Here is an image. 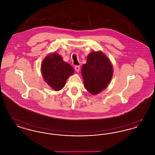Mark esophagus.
I'll return each mask as SVG.
<instances>
[{
	"label": "esophagus",
	"mask_w": 155,
	"mask_h": 155,
	"mask_svg": "<svg viewBox=\"0 0 155 155\" xmlns=\"http://www.w3.org/2000/svg\"><path fill=\"white\" fill-rule=\"evenodd\" d=\"M74 68H75V70L77 72H78V71H80V66H75V67H74Z\"/></svg>",
	"instance_id": "obj_1"
}]
</instances>
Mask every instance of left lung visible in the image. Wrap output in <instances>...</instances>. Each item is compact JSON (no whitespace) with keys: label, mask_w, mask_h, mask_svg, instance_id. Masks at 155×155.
Masks as SVG:
<instances>
[{"label":"left lung","mask_w":155,"mask_h":155,"mask_svg":"<svg viewBox=\"0 0 155 155\" xmlns=\"http://www.w3.org/2000/svg\"><path fill=\"white\" fill-rule=\"evenodd\" d=\"M84 84L87 91L96 95L106 88L113 75V67L108 58L102 52H91L87 63L82 67Z\"/></svg>","instance_id":"8db88e82"}]
</instances>
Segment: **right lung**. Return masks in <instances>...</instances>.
Returning a JSON list of instances; mask_svg holds the SVG:
<instances>
[{
	"instance_id": "1",
	"label": "right lung",
	"mask_w": 155,
	"mask_h": 155,
	"mask_svg": "<svg viewBox=\"0 0 155 155\" xmlns=\"http://www.w3.org/2000/svg\"><path fill=\"white\" fill-rule=\"evenodd\" d=\"M41 71L45 82L58 91L63 88L68 77L73 74L74 69L59 54L52 53L42 61Z\"/></svg>"
}]
</instances>
